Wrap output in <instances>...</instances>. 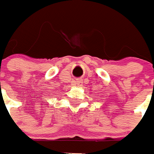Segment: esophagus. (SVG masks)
Listing matches in <instances>:
<instances>
[{
	"label": "esophagus",
	"mask_w": 154,
	"mask_h": 154,
	"mask_svg": "<svg viewBox=\"0 0 154 154\" xmlns=\"http://www.w3.org/2000/svg\"><path fill=\"white\" fill-rule=\"evenodd\" d=\"M81 80L80 79H76L75 81V85H79L80 84H81Z\"/></svg>",
	"instance_id": "34e87169"
}]
</instances>
